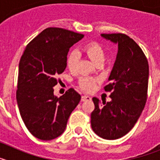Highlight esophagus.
<instances>
[{
  "mask_svg": "<svg viewBox=\"0 0 160 160\" xmlns=\"http://www.w3.org/2000/svg\"><path fill=\"white\" fill-rule=\"evenodd\" d=\"M89 100H91V98L88 95H82V102H86V101H89Z\"/></svg>",
  "mask_w": 160,
  "mask_h": 160,
  "instance_id": "34e87169",
  "label": "esophagus"
}]
</instances>
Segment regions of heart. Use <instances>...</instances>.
<instances>
[{"label": "heart", "mask_w": 160, "mask_h": 160, "mask_svg": "<svg viewBox=\"0 0 160 160\" xmlns=\"http://www.w3.org/2000/svg\"><path fill=\"white\" fill-rule=\"evenodd\" d=\"M82 50L87 53V55L94 62L95 64L99 62H103L105 60V51L103 48L97 42H90L85 45ZM79 59V54L76 50H72L68 53L66 58V65L69 70L74 71L77 68L78 62ZM97 80L92 77L83 76L79 79V86L86 91H91L94 89L96 86Z\"/></svg>", "instance_id": "1"}]
</instances>
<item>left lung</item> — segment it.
<instances>
[{"label":"left lung","mask_w":160,"mask_h":160,"mask_svg":"<svg viewBox=\"0 0 160 160\" xmlns=\"http://www.w3.org/2000/svg\"><path fill=\"white\" fill-rule=\"evenodd\" d=\"M101 36L118 44V53L104 89L111 92V102L94 97V110L90 123L96 135L104 139H117L133 128L146 104L149 66L148 59L135 41L123 33Z\"/></svg>","instance_id":"obj_1"}]
</instances>
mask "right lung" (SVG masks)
<instances>
[{
	"label": "right lung",
	"mask_w": 160,
	"mask_h": 160,
	"mask_svg": "<svg viewBox=\"0 0 160 160\" xmlns=\"http://www.w3.org/2000/svg\"><path fill=\"white\" fill-rule=\"evenodd\" d=\"M83 37L62 28H47L28 44L21 58L17 102L25 127L39 139L60 136L81 100L73 88L57 97L53 87L66 68L70 48Z\"/></svg>",
	"instance_id": "1"
}]
</instances>
